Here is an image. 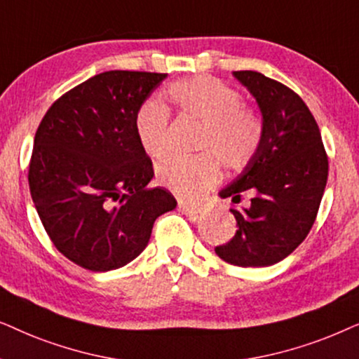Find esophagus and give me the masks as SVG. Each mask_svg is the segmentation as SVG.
Instances as JSON below:
<instances>
[{
    "label": "esophagus",
    "mask_w": 359,
    "mask_h": 359,
    "mask_svg": "<svg viewBox=\"0 0 359 359\" xmlns=\"http://www.w3.org/2000/svg\"><path fill=\"white\" fill-rule=\"evenodd\" d=\"M179 210L185 215H189V217H195V215L200 213V208L195 207V205H189V203H184L180 202L179 203Z\"/></svg>",
    "instance_id": "34e87169"
}]
</instances>
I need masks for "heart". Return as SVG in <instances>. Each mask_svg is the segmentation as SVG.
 Returning a JSON list of instances; mask_svg holds the SVG:
<instances>
[{"instance_id": "heart-1", "label": "heart", "mask_w": 359, "mask_h": 359, "mask_svg": "<svg viewBox=\"0 0 359 359\" xmlns=\"http://www.w3.org/2000/svg\"><path fill=\"white\" fill-rule=\"evenodd\" d=\"M167 95L180 113L202 123L198 149L213 151L229 170L250 164L262 142V123L256 111L243 104L238 90L213 76L200 75L170 83ZM167 124L169 109L157 100H146L137 108L135 133L147 156L159 159L165 154ZM212 155L170 157L157 167V180L175 197L197 200L222 177L219 158Z\"/></svg>"}]
</instances>
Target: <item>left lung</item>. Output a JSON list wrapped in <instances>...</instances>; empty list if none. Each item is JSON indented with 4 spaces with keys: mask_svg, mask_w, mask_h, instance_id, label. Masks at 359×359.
Here are the masks:
<instances>
[{
    "mask_svg": "<svg viewBox=\"0 0 359 359\" xmlns=\"http://www.w3.org/2000/svg\"><path fill=\"white\" fill-rule=\"evenodd\" d=\"M256 98L262 114V142L256 156L219 197L241 202L231 208L236 235L215 252L241 267H264L287 257L317 218L328 177V157L318 124L297 93L252 70L233 72Z\"/></svg>",
    "mask_w": 359,
    "mask_h": 359,
    "instance_id": "1",
    "label": "left lung"
}]
</instances>
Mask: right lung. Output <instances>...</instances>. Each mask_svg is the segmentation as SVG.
I'll return each instance as SVG.
<instances>
[{"instance_id":"right-lung-1","label":"right lung","mask_w":359,"mask_h":359,"mask_svg":"<svg viewBox=\"0 0 359 359\" xmlns=\"http://www.w3.org/2000/svg\"><path fill=\"white\" fill-rule=\"evenodd\" d=\"M165 76L103 72L62 95L37 128L32 202L54 246L85 269L126 266L177 207L165 189L147 187L154 169L135 133L137 108Z\"/></svg>"}]
</instances>
